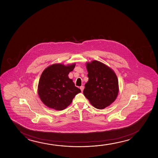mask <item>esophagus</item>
<instances>
[{
	"label": "esophagus",
	"instance_id": "esophagus-1",
	"mask_svg": "<svg viewBox=\"0 0 158 158\" xmlns=\"http://www.w3.org/2000/svg\"><path fill=\"white\" fill-rule=\"evenodd\" d=\"M80 89H81V92H82L83 90H84V86H81L80 87Z\"/></svg>",
	"mask_w": 158,
	"mask_h": 158
}]
</instances>
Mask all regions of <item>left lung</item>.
<instances>
[{
	"instance_id": "1",
	"label": "left lung",
	"mask_w": 158,
	"mask_h": 158,
	"mask_svg": "<svg viewBox=\"0 0 158 158\" xmlns=\"http://www.w3.org/2000/svg\"><path fill=\"white\" fill-rule=\"evenodd\" d=\"M86 66L89 81L85 85L84 94L94 107L104 109L114 102L118 94L117 76L98 61L87 63Z\"/></svg>"
}]
</instances>
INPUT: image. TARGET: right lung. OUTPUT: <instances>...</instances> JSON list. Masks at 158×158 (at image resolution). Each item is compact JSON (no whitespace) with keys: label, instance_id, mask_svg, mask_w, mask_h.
Segmentation results:
<instances>
[{"label":"right lung","instance_id":"right-lung-1","mask_svg":"<svg viewBox=\"0 0 158 158\" xmlns=\"http://www.w3.org/2000/svg\"><path fill=\"white\" fill-rule=\"evenodd\" d=\"M76 65L53 64L41 74L38 84V94L42 102L49 108L63 110L69 106L80 89L75 86L69 74Z\"/></svg>","mask_w":158,"mask_h":158}]
</instances>
